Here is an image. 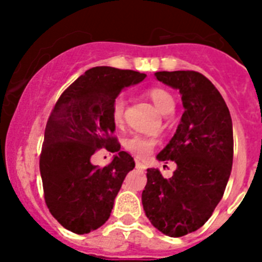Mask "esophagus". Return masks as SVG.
Listing matches in <instances>:
<instances>
[{
  "instance_id": "1",
  "label": "esophagus",
  "mask_w": 262,
  "mask_h": 262,
  "mask_svg": "<svg viewBox=\"0 0 262 262\" xmlns=\"http://www.w3.org/2000/svg\"><path fill=\"white\" fill-rule=\"evenodd\" d=\"M136 168H139V170H144L145 166H144L143 162H140V160H136Z\"/></svg>"
}]
</instances>
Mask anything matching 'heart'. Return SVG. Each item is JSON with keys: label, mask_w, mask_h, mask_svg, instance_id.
<instances>
[{"label": "heart", "mask_w": 262, "mask_h": 262, "mask_svg": "<svg viewBox=\"0 0 262 262\" xmlns=\"http://www.w3.org/2000/svg\"><path fill=\"white\" fill-rule=\"evenodd\" d=\"M149 98L152 99V102L156 106V108L162 113L166 114L170 108H174L175 100L171 95L168 94L167 91L162 90V88H152L148 91ZM123 107H125V102H123L122 96L115 98L111 103L110 107V117L111 122L114 123L115 126H119L122 123L123 118ZM156 144V140L151 136L145 135H133L125 137L122 141V147L126 149L127 152H130L133 155L139 156V158H144L151 154L152 148Z\"/></svg>", "instance_id": "obj_1"}]
</instances>
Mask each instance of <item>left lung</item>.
Returning <instances> with one entry per match:
<instances>
[{"instance_id": "obj_1", "label": "left lung", "mask_w": 262, "mask_h": 262, "mask_svg": "<svg viewBox=\"0 0 262 262\" xmlns=\"http://www.w3.org/2000/svg\"><path fill=\"white\" fill-rule=\"evenodd\" d=\"M155 76L179 91L183 114L170 143L156 156L175 162L177 170L166 179L159 170L148 168L141 201L152 226L177 238L203 227L223 197L232 167V121L219 91L199 72Z\"/></svg>"}]
</instances>
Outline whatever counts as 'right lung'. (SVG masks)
Instances as JSON below:
<instances>
[{
  "label": "right lung",
  "instance_id": "right-lung-1",
  "mask_svg": "<svg viewBox=\"0 0 262 262\" xmlns=\"http://www.w3.org/2000/svg\"><path fill=\"white\" fill-rule=\"evenodd\" d=\"M147 75L111 67L88 69L65 90L51 111L39 160L47 208L75 234H88L106 223L114 200L135 160L113 137L110 107L121 91ZM114 151L104 168L90 156L99 147Z\"/></svg>",
  "mask_w": 262,
  "mask_h": 262
}]
</instances>
